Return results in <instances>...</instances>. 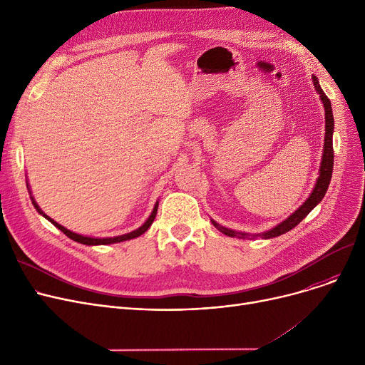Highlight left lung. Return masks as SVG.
<instances>
[{
  "label": "left lung",
  "instance_id": "1",
  "mask_svg": "<svg viewBox=\"0 0 365 365\" xmlns=\"http://www.w3.org/2000/svg\"><path fill=\"white\" fill-rule=\"evenodd\" d=\"M312 83H314V87H315L317 93L319 94V99H321V102L324 105V110H325V138H324V150H322V158H321V165H319V176L317 179V183H315V186L312 189L309 198L306 200L296 210V212L292 213L285 220H282L281 223H278L277 226L269 229V231L262 232V234H256V235L234 231V229L225 227V226L219 225L217 222H215L212 219V223L215 225V227L219 229L222 234H225L227 237H232V238L237 237V238H241V240H245V238L253 240V238H257V237H260L263 240H269V238L279 237V235H282L285 232L292 231L293 227H296L322 201L324 195L327 194V189H329V185H330V180H331V175H333V163H334V152H333L334 118H333L331 103H330L327 96H325V93L322 91V88H321V86L318 83V78H317V76H314V75H312Z\"/></svg>",
  "mask_w": 365,
  "mask_h": 365
}]
</instances>
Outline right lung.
Masks as SVG:
<instances>
[{
    "instance_id": "obj_1",
    "label": "right lung",
    "mask_w": 365,
    "mask_h": 365,
    "mask_svg": "<svg viewBox=\"0 0 365 365\" xmlns=\"http://www.w3.org/2000/svg\"><path fill=\"white\" fill-rule=\"evenodd\" d=\"M26 187H28V190H29V195H31V201H32V204H34V207L36 208V212L40 213L43 217H46L48 222H51L57 229H61V231L66 235V237H69L71 240H73V241H76V242H80V244H86V245H106V244H115V242H123V241H127V240H133V238H138V237H140L142 234H145L148 229L150 227V225H152V222H153V219H155V216H157V212H158V201L155 202V205H153V210H152V213H150V216L148 217V220L140 226V227H138V229H134V231H131V232H128V234H124V235H118V237H110V238H94V237H87V235H80V234H75V232H72V231H69V229H66L65 226H62V225H59L57 222H54L51 217H48L43 210L40 208V205L36 204V201H35V198L32 197V192H31V187H29V183H28V180H26Z\"/></svg>"
}]
</instances>
